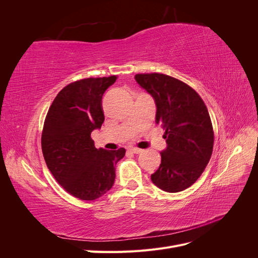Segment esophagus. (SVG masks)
Returning a JSON list of instances; mask_svg holds the SVG:
<instances>
[{"instance_id": "34e87169", "label": "esophagus", "mask_w": 258, "mask_h": 258, "mask_svg": "<svg viewBox=\"0 0 258 258\" xmlns=\"http://www.w3.org/2000/svg\"><path fill=\"white\" fill-rule=\"evenodd\" d=\"M129 152L134 153V154H140V153H142L143 151L140 150V148H138V147H130L129 148Z\"/></svg>"}]
</instances>
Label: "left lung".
<instances>
[{"label": "left lung", "instance_id": "8db88e82", "mask_svg": "<svg viewBox=\"0 0 258 258\" xmlns=\"http://www.w3.org/2000/svg\"><path fill=\"white\" fill-rule=\"evenodd\" d=\"M137 83L153 97L156 123L165 129L167 147L152 182L167 192L188 188L204 172L213 151L208 108L188 85L169 75L137 74Z\"/></svg>", "mask_w": 258, "mask_h": 258}]
</instances>
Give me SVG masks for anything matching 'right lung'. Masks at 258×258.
Listing matches in <instances>:
<instances>
[{"label":"right lung","instance_id":"right-lung-1","mask_svg":"<svg viewBox=\"0 0 258 258\" xmlns=\"http://www.w3.org/2000/svg\"><path fill=\"white\" fill-rule=\"evenodd\" d=\"M110 77L69 84L54 98L44 122L42 151L56 181L72 196L95 200L112 188L115 166L126 150L96 148L91 132L104 121L102 96L116 82Z\"/></svg>","mask_w":258,"mask_h":258}]
</instances>
